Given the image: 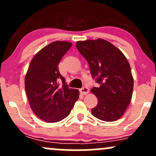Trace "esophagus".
Returning a JSON list of instances; mask_svg holds the SVG:
<instances>
[{"label": "esophagus", "mask_w": 156, "mask_h": 156, "mask_svg": "<svg viewBox=\"0 0 156 156\" xmlns=\"http://www.w3.org/2000/svg\"><path fill=\"white\" fill-rule=\"evenodd\" d=\"M80 93L82 94H83V95H86V94H89V89L88 87H83L82 89H80Z\"/></svg>", "instance_id": "obj_1"}]
</instances>
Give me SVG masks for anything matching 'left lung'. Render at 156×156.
Listing matches in <instances>:
<instances>
[{"instance_id": "left-lung-1", "label": "left lung", "mask_w": 156, "mask_h": 156, "mask_svg": "<svg viewBox=\"0 0 156 156\" xmlns=\"http://www.w3.org/2000/svg\"><path fill=\"white\" fill-rule=\"evenodd\" d=\"M76 46L88 62L92 77L99 84L91 90L98 99L91 114L108 122L119 119L133 94V79L127 59L120 50L103 39L78 41Z\"/></svg>"}]
</instances>
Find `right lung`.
<instances>
[{
    "label": "right lung",
    "instance_id": "1",
    "mask_svg": "<svg viewBox=\"0 0 156 156\" xmlns=\"http://www.w3.org/2000/svg\"><path fill=\"white\" fill-rule=\"evenodd\" d=\"M72 44L55 41L44 47L34 56L25 75V88L30 107L46 122H58L66 118L79 99V91L68 87L58 69L62 57Z\"/></svg>",
    "mask_w": 156,
    "mask_h": 156
}]
</instances>
